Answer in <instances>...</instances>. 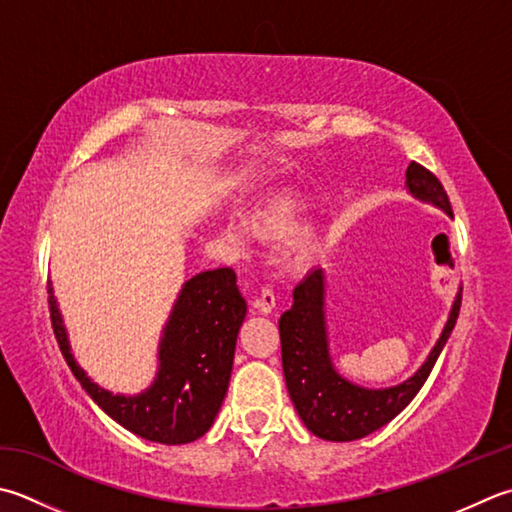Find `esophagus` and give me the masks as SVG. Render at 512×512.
<instances>
[{
	"mask_svg": "<svg viewBox=\"0 0 512 512\" xmlns=\"http://www.w3.org/2000/svg\"><path fill=\"white\" fill-rule=\"evenodd\" d=\"M253 306L259 310L262 315H270L275 308V293L270 288H262V293L253 302Z\"/></svg>",
	"mask_w": 512,
	"mask_h": 512,
	"instance_id": "obj_1",
	"label": "esophagus"
}]
</instances>
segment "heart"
Instances as JSON below:
<instances>
[{"label":"heart","instance_id":"obj_1","mask_svg":"<svg viewBox=\"0 0 512 512\" xmlns=\"http://www.w3.org/2000/svg\"><path fill=\"white\" fill-rule=\"evenodd\" d=\"M313 202L297 190H277L268 195L264 202H259L250 210V219L230 217L224 222V235L230 244L237 248H248L250 235H259L268 242H282V239L293 237L302 228L304 217L308 215ZM322 250V237L317 230H306L290 244L288 257L293 264H308Z\"/></svg>","mask_w":512,"mask_h":512}]
</instances>
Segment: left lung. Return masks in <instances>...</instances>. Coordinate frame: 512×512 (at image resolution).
<instances>
[{
	"mask_svg": "<svg viewBox=\"0 0 512 512\" xmlns=\"http://www.w3.org/2000/svg\"><path fill=\"white\" fill-rule=\"evenodd\" d=\"M406 190L419 202L453 217L444 186L424 166L410 162ZM459 306L462 288L450 306L442 335L415 375L388 388H366L339 375L333 364L326 326V273L319 266L310 270L293 290V306L279 319L286 388L304 426L326 442H353L386 426L424 386L453 333Z\"/></svg>",
	"mask_w": 512,
	"mask_h": 512,
	"instance_id": "left-lung-1",
	"label": "left lung"
}]
</instances>
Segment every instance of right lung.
Instances as JSON below:
<instances>
[{"label":"right lung","instance_id":"add662e5","mask_svg":"<svg viewBox=\"0 0 512 512\" xmlns=\"http://www.w3.org/2000/svg\"><path fill=\"white\" fill-rule=\"evenodd\" d=\"M48 304L68 368L110 419L166 446L195 442L208 433L226 397L237 333L246 317L233 268L204 270L184 282L159 339L157 375L137 395H115L86 375L70 350L53 286H48Z\"/></svg>","mask_w":512,"mask_h":512}]
</instances>
